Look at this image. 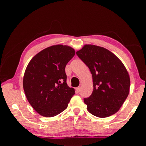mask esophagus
<instances>
[{"instance_id": "34e87169", "label": "esophagus", "mask_w": 146, "mask_h": 146, "mask_svg": "<svg viewBox=\"0 0 146 146\" xmlns=\"http://www.w3.org/2000/svg\"><path fill=\"white\" fill-rule=\"evenodd\" d=\"M80 90H81L80 87H78V88H76V91H77V92H80Z\"/></svg>"}]
</instances>
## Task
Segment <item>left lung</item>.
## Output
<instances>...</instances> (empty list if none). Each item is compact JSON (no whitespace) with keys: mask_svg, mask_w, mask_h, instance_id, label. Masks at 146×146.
I'll return each instance as SVG.
<instances>
[{"mask_svg":"<svg viewBox=\"0 0 146 146\" xmlns=\"http://www.w3.org/2000/svg\"><path fill=\"white\" fill-rule=\"evenodd\" d=\"M76 53L92 74L93 93L84 98L88 111L100 118L115 114L129 92L130 78L124 65L102 47L88 44Z\"/></svg>","mask_w":146,"mask_h":146,"instance_id":"8db88e82","label":"left lung"}]
</instances>
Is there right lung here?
I'll return each mask as SVG.
<instances>
[{
	"mask_svg": "<svg viewBox=\"0 0 146 146\" xmlns=\"http://www.w3.org/2000/svg\"><path fill=\"white\" fill-rule=\"evenodd\" d=\"M75 54L68 46L48 47L29 62L23 78L29 103L38 114L53 117L66 110L75 90L66 83V64Z\"/></svg>",
	"mask_w": 146,
	"mask_h": 146,
	"instance_id": "right-lung-1",
	"label": "right lung"
}]
</instances>
